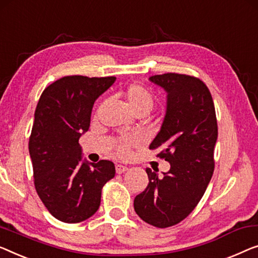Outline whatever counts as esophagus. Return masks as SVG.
<instances>
[{"mask_svg":"<svg viewBox=\"0 0 258 258\" xmlns=\"http://www.w3.org/2000/svg\"><path fill=\"white\" fill-rule=\"evenodd\" d=\"M115 169H116V173H118V174H122V173H124L125 171H128V167L124 165H121V164H117Z\"/></svg>","mask_w":258,"mask_h":258,"instance_id":"1","label":"esophagus"}]
</instances>
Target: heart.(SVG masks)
Wrapping results in <instances>:
<instances>
[{
    "instance_id": "b5f03b06",
    "label": "heart",
    "mask_w": 258,
    "mask_h": 258,
    "mask_svg": "<svg viewBox=\"0 0 258 258\" xmlns=\"http://www.w3.org/2000/svg\"><path fill=\"white\" fill-rule=\"evenodd\" d=\"M126 103L130 109L133 110V113H138V111H149L151 110V108L154 107V95L151 94V92L143 86L140 85H133L126 89L124 93ZM137 137H125L118 141L117 149L118 152L122 156H126L129 154L130 148L138 143Z\"/></svg>"
}]
</instances>
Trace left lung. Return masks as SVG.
I'll return each instance as SVG.
<instances>
[{"instance_id": "left-lung-1", "label": "left lung", "mask_w": 258, "mask_h": 258, "mask_svg": "<svg viewBox=\"0 0 258 258\" xmlns=\"http://www.w3.org/2000/svg\"><path fill=\"white\" fill-rule=\"evenodd\" d=\"M149 81L166 93L165 116L149 148L160 149L171 167L163 175L145 170L149 184L136 196L134 208L149 225L166 228L196 208L210 184L218 123L211 92L201 80L165 73Z\"/></svg>"}]
</instances>
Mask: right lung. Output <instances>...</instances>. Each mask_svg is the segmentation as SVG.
<instances>
[{
  "label": "right lung",
  "mask_w": 258,
  "mask_h": 258,
  "mask_svg": "<svg viewBox=\"0 0 258 258\" xmlns=\"http://www.w3.org/2000/svg\"><path fill=\"white\" fill-rule=\"evenodd\" d=\"M115 80L64 77L40 95L29 154L36 191L59 221L78 223L91 218L99 210L103 185L115 175L113 162H88L79 144L89 129L94 102Z\"/></svg>",
  "instance_id": "1"
}]
</instances>
